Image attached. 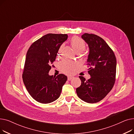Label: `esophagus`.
<instances>
[{
	"mask_svg": "<svg viewBox=\"0 0 134 134\" xmlns=\"http://www.w3.org/2000/svg\"><path fill=\"white\" fill-rule=\"evenodd\" d=\"M73 78V77L72 76H68V78H67V79H68V80L69 81V80H72Z\"/></svg>",
	"mask_w": 134,
	"mask_h": 134,
	"instance_id": "34e87169",
	"label": "esophagus"
}]
</instances>
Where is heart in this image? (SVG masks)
<instances>
[{
  "mask_svg": "<svg viewBox=\"0 0 134 134\" xmlns=\"http://www.w3.org/2000/svg\"><path fill=\"white\" fill-rule=\"evenodd\" d=\"M72 47L76 54L81 53L85 49V43L84 41L77 36L73 37L71 40ZM62 46L61 47L59 52L61 51ZM59 67L62 72L65 74H72L74 72L77 67L76 63L68 60H63L59 63Z\"/></svg>",
  "mask_w": 134,
  "mask_h": 134,
  "instance_id": "1",
  "label": "heart"
}]
</instances>
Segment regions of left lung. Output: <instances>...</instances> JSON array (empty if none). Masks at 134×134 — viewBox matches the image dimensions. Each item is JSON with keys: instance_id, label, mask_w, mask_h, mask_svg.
Segmentation results:
<instances>
[{"instance_id": "left-lung-1", "label": "left lung", "mask_w": 134, "mask_h": 134, "mask_svg": "<svg viewBox=\"0 0 134 134\" xmlns=\"http://www.w3.org/2000/svg\"><path fill=\"white\" fill-rule=\"evenodd\" d=\"M81 37L90 49L87 65L91 78L86 80L79 76L81 83L76 89V94L84 102L96 103L106 97L114 85L116 58L112 49L100 37L85 33Z\"/></svg>"}]
</instances>
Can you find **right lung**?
<instances>
[{
    "label": "right lung",
    "instance_id": "add662e5",
    "mask_svg": "<svg viewBox=\"0 0 134 134\" xmlns=\"http://www.w3.org/2000/svg\"><path fill=\"white\" fill-rule=\"evenodd\" d=\"M67 38V34H48L35 41L27 52L23 80L30 95L39 103L48 104L58 99L67 80L64 74H48L61 45Z\"/></svg>",
    "mask_w": 134,
    "mask_h": 134
}]
</instances>
